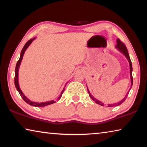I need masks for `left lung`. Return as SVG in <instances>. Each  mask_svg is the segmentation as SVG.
Segmentation results:
<instances>
[{"label": "left lung", "instance_id": "left-lung-1", "mask_svg": "<svg viewBox=\"0 0 147 147\" xmlns=\"http://www.w3.org/2000/svg\"><path fill=\"white\" fill-rule=\"evenodd\" d=\"M115 47H116L117 49H118V51H119V52H121V53H123V54H124V56H125L126 58H127L128 61V62H129V64H130V78H131V88H130V90L131 88V87H132V84H133V78H132V64H131V62L130 58V56H129L128 53V50H127V49H126V46L124 45V44L123 43V42H121V40H120V39H117V45H116ZM87 88H88V87H87ZM130 90H129V91H130ZM88 93H89V96H90V98L92 99V100H93V101L95 102H96V104H100V105H101V106H103V105H104V104H103L102 102L99 101L98 100H97V99L94 98V96H93V95H92V94H91L90 92H89L88 88ZM129 91H128V93H126V96H124V97L123 99H122V100H121V101H119V102H117V103H115V104H108V107H113V106H119V105H121V104L122 103H123V102H124V100H126V98H127L128 94V93H129Z\"/></svg>", "mask_w": 147, "mask_h": 147}]
</instances>
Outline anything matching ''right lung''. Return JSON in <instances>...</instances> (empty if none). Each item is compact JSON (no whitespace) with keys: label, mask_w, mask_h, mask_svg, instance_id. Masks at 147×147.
<instances>
[{"label":"right lung","mask_w":147,"mask_h":147,"mask_svg":"<svg viewBox=\"0 0 147 147\" xmlns=\"http://www.w3.org/2000/svg\"><path fill=\"white\" fill-rule=\"evenodd\" d=\"M36 38H34L33 39H30V40L28 42H27V43L25 45H24V47L23 48V49H22L21 53V55H20V58L19 59V61H17V63L16 64V69H15V86H16V88H17V90L19 93L20 95H21V97L23 98V100L25 101L27 104H30V105H31L32 106H35V107H44L45 106H48V105H50V104H53L54 102H56L54 100H51V101H48V102H40V103H39V102H36L31 101L30 100V99L27 98L26 96L23 94V91H21V88H20L19 84V81H18L19 69V67H20V65H21L22 59H23L24 54V53H25V51H26V50L27 49V48H28V47L30 46V45L32 43V41H33ZM66 85H67V84H66ZM64 90H65V88H63V90H62L60 95H59V97L58 98V100H59L60 98L61 97V95H62V94H63Z\"/></svg>","instance_id":"obj_1"}]
</instances>
